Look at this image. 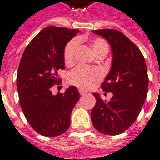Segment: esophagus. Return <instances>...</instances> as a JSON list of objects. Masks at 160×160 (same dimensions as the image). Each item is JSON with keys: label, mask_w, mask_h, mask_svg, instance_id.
I'll list each match as a JSON object with an SVG mask.
<instances>
[{"label": "esophagus", "mask_w": 160, "mask_h": 160, "mask_svg": "<svg viewBox=\"0 0 160 160\" xmlns=\"http://www.w3.org/2000/svg\"><path fill=\"white\" fill-rule=\"evenodd\" d=\"M79 94L81 95V96H82V95H85L86 94V91H82V90H81V89H79Z\"/></svg>", "instance_id": "esophagus-1"}]
</instances>
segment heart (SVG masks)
Masks as SVG:
<instances>
[{"label": "heart", "mask_w": 160, "mask_h": 160, "mask_svg": "<svg viewBox=\"0 0 160 160\" xmlns=\"http://www.w3.org/2000/svg\"><path fill=\"white\" fill-rule=\"evenodd\" d=\"M78 47V41L74 39L66 45L63 53V58L66 64L73 63L76 58V52ZM91 47L98 57L108 52V44L102 38H95L91 42ZM103 77L102 71L98 68H91L85 66H78L68 74L69 83L81 89H89L94 85Z\"/></svg>", "instance_id": "obj_1"}]
</instances>
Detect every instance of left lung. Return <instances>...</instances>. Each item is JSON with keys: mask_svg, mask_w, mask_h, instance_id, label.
<instances>
[{"mask_svg": "<svg viewBox=\"0 0 160 160\" xmlns=\"http://www.w3.org/2000/svg\"><path fill=\"white\" fill-rule=\"evenodd\" d=\"M92 32L103 36L112 48V68L101 87L113 96L104 102L98 93H93L96 104L91 111V122L99 132L118 135L136 121L146 98L148 75L145 58L120 31L104 28Z\"/></svg>", "mask_w": 160, "mask_h": 160, "instance_id": "left-lung-1", "label": "left lung"}]
</instances>
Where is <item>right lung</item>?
Here are the masks:
<instances>
[{
  "instance_id": "right-lung-1",
  "label": "right lung",
  "mask_w": 160,
  "mask_h": 160,
  "mask_svg": "<svg viewBox=\"0 0 160 160\" xmlns=\"http://www.w3.org/2000/svg\"><path fill=\"white\" fill-rule=\"evenodd\" d=\"M78 29L49 26L28 45L20 62L16 86L20 106L28 124L45 137H57L70 125V115L79 99L77 87L53 95L50 88L59 83L57 71L64 69L66 44Z\"/></svg>"
}]
</instances>
